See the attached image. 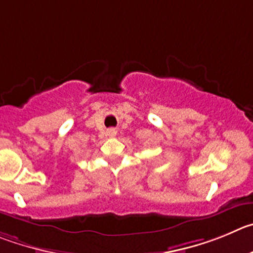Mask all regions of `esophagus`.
Wrapping results in <instances>:
<instances>
[{"instance_id":"1","label":"esophagus","mask_w":253,"mask_h":253,"mask_svg":"<svg viewBox=\"0 0 253 253\" xmlns=\"http://www.w3.org/2000/svg\"><path fill=\"white\" fill-rule=\"evenodd\" d=\"M116 133H117V131H116V129H113V128L108 129V131H107V134L110 136V137H115Z\"/></svg>"}]
</instances>
